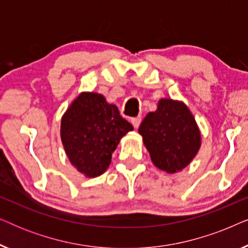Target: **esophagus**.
<instances>
[{
	"mask_svg": "<svg viewBox=\"0 0 248 248\" xmlns=\"http://www.w3.org/2000/svg\"><path fill=\"white\" fill-rule=\"evenodd\" d=\"M141 121H142L141 116L133 117V118H132V124H133V126H134L135 128H138L139 126H140V124H141Z\"/></svg>",
	"mask_w": 248,
	"mask_h": 248,
	"instance_id": "obj_1",
	"label": "esophagus"
}]
</instances>
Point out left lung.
Here are the masks:
<instances>
[{"instance_id":"obj_1","label":"left lung","mask_w":248,"mask_h":248,"mask_svg":"<svg viewBox=\"0 0 248 248\" xmlns=\"http://www.w3.org/2000/svg\"><path fill=\"white\" fill-rule=\"evenodd\" d=\"M151 160L167 172L182 170L198 152L201 135L191 111L184 104L161 99L158 109L149 113L139 127Z\"/></svg>"}]
</instances>
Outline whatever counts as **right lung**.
<instances>
[{
    "label": "right lung",
    "mask_w": 248,
    "mask_h": 248,
    "mask_svg": "<svg viewBox=\"0 0 248 248\" xmlns=\"http://www.w3.org/2000/svg\"><path fill=\"white\" fill-rule=\"evenodd\" d=\"M133 126L101 94L81 93L61 123V138L71 164L87 177L103 174L121 138Z\"/></svg>",
    "instance_id": "right-lung-1"
}]
</instances>
